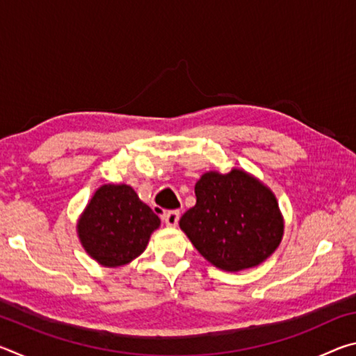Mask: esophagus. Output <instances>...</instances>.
I'll list each match as a JSON object with an SVG mask.
<instances>
[{"instance_id":"obj_1","label":"esophagus","mask_w":356,"mask_h":356,"mask_svg":"<svg viewBox=\"0 0 356 356\" xmlns=\"http://www.w3.org/2000/svg\"><path fill=\"white\" fill-rule=\"evenodd\" d=\"M180 218V212L179 210H168V212L163 213V221L168 226H176Z\"/></svg>"}]
</instances>
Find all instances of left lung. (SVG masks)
I'll return each instance as SVG.
<instances>
[{
    "instance_id": "1",
    "label": "left lung",
    "mask_w": 356,
    "mask_h": 356,
    "mask_svg": "<svg viewBox=\"0 0 356 356\" xmlns=\"http://www.w3.org/2000/svg\"><path fill=\"white\" fill-rule=\"evenodd\" d=\"M195 207L179 225L215 267L238 272L256 267L278 248L282 218L272 191L240 170L206 172L195 185Z\"/></svg>"
}]
</instances>
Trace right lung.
Instances as JSON below:
<instances>
[{
	"instance_id": "add662e5",
	"label": "right lung",
	"mask_w": 356,
	"mask_h": 356,
	"mask_svg": "<svg viewBox=\"0 0 356 356\" xmlns=\"http://www.w3.org/2000/svg\"><path fill=\"white\" fill-rule=\"evenodd\" d=\"M160 218L129 185H104L78 222L80 240L105 267L129 264L146 250Z\"/></svg>"
}]
</instances>
